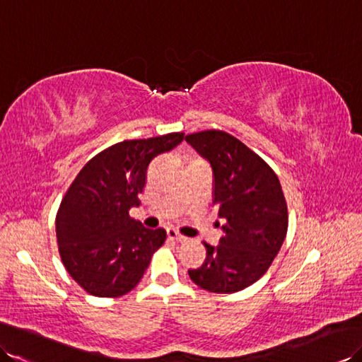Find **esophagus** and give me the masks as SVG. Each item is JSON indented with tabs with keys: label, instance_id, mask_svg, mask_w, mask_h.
<instances>
[{
	"label": "esophagus",
	"instance_id": "34e87169",
	"mask_svg": "<svg viewBox=\"0 0 362 362\" xmlns=\"http://www.w3.org/2000/svg\"><path fill=\"white\" fill-rule=\"evenodd\" d=\"M167 236L169 238H172V240H176V241H186L187 238L184 236V235H181L178 230H176V228H173V227H169L167 228Z\"/></svg>",
	"mask_w": 362,
	"mask_h": 362
}]
</instances>
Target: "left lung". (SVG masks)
<instances>
[{
  "label": "left lung",
  "instance_id": "left-lung-1",
  "mask_svg": "<svg viewBox=\"0 0 362 362\" xmlns=\"http://www.w3.org/2000/svg\"><path fill=\"white\" fill-rule=\"evenodd\" d=\"M186 141L211 165L214 204L224 219L219 244L204 243L207 257L189 276L207 292H240L267 272L284 243L288 215L283 189L261 156L223 130L198 132Z\"/></svg>",
  "mask_w": 362,
  "mask_h": 362
}]
</instances>
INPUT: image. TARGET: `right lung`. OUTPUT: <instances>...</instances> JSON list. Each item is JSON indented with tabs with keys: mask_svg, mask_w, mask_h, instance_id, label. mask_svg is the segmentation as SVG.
<instances>
[{
	"mask_svg": "<svg viewBox=\"0 0 362 362\" xmlns=\"http://www.w3.org/2000/svg\"><path fill=\"white\" fill-rule=\"evenodd\" d=\"M182 139L175 132L121 141L93 156L70 184L55 219L57 241L69 275L87 293H129L164 244V228H146L129 210L139 206L148 164Z\"/></svg>",
	"mask_w": 362,
	"mask_h": 362,
	"instance_id": "right-lung-1",
	"label": "right lung"
}]
</instances>
